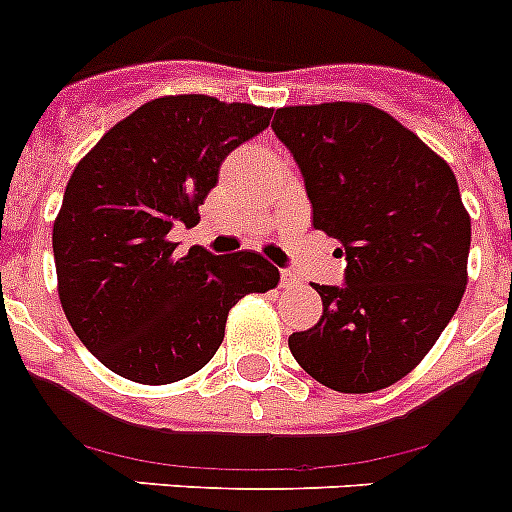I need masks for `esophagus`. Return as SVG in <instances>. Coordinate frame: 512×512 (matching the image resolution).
<instances>
[{
    "label": "esophagus",
    "mask_w": 512,
    "mask_h": 512,
    "mask_svg": "<svg viewBox=\"0 0 512 512\" xmlns=\"http://www.w3.org/2000/svg\"><path fill=\"white\" fill-rule=\"evenodd\" d=\"M297 282H300V279H297V274H292V271H282V289H292V287H297Z\"/></svg>",
    "instance_id": "obj_1"
}]
</instances>
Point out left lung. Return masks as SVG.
<instances>
[{
    "label": "left lung",
    "instance_id": "8db88e82",
    "mask_svg": "<svg viewBox=\"0 0 512 512\" xmlns=\"http://www.w3.org/2000/svg\"><path fill=\"white\" fill-rule=\"evenodd\" d=\"M277 133L305 179L312 225L338 238L346 284H312L318 325L289 336L336 392H377L423 361L467 289L472 220L451 166L366 102L282 107Z\"/></svg>",
    "mask_w": 512,
    "mask_h": 512
}]
</instances>
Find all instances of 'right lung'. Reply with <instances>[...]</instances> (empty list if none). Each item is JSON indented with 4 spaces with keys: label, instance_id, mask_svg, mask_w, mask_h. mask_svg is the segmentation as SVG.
Segmentation results:
<instances>
[{
    "label": "right lung",
    "instance_id": "add662e5",
    "mask_svg": "<svg viewBox=\"0 0 512 512\" xmlns=\"http://www.w3.org/2000/svg\"><path fill=\"white\" fill-rule=\"evenodd\" d=\"M266 107L207 94L158 97L81 158L53 223L58 297L79 341L110 372L171 384L200 372L228 312L279 284L256 251L176 256L169 230L200 223V205L233 148L269 128Z\"/></svg>",
    "mask_w": 512,
    "mask_h": 512
}]
</instances>
